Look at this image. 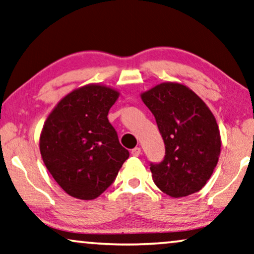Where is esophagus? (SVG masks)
<instances>
[{"label":"esophagus","mask_w":254,"mask_h":254,"mask_svg":"<svg viewBox=\"0 0 254 254\" xmlns=\"http://www.w3.org/2000/svg\"><path fill=\"white\" fill-rule=\"evenodd\" d=\"M140 154H141V148H139V147H135V148L131 150L132 156H139Z\"/></svg>","instance_id":"esophagus-1"}]
</instances>
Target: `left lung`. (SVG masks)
Masks as SVG:
<instances>
[{
  "label": "left lung",
  "instance_id": "1",
  "mask_svg": "<svg viewBox=\"0 0 254 254\" xmlns=\"http://www.w3.org/2000/svg\"><path fill=\"white\" fill-rule=\"evenodd\" d=\"M156 120L164 160L150 164L156 186L171 197L199 191L220 156V131L210 108L188 86L164 82L140 94Z\"/></svg>",
  "mask_w": 254,
  "mask_h": 254
}]
</instances>
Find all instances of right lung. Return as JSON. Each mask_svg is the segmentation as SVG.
Segmentation results:
<instances>
[{"label":"right lung","mask_w":254,"mask_h":254,"mask_svg":"<svg viewBox=\"0 0 254 254\" xmlns=\"http://www.w3.org/2000/svg\"><path fill=\"white\" fill-rule=\"evenodd\" d=\"M119 96L111 86H81L64 97L44 122L41 156L57 184L71 197L97 198L127 160L128 151L107 119Z\"/></svg>","instance_id":"right-lung-1"}]
</instances>
